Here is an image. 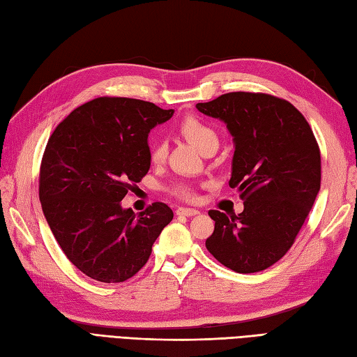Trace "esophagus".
I'll list each match as a JSON object with an SVG mask.
<instances>
[{
	"instance_id": "1",
	"label": "esophagus",
	"mask_w": 357,
	"mask_h": 357,
	"mask_svg": "<svg viewBox=\"0 0 357 357\" xmlns=\"http://www.w3.org/2000/svg\"><path fill=\"white\" fill-rule=\"evenodd\" d=\"M176 213H177V215L194 217V215H197V213H199V211H197V209H189V208H178V209L176 211Z\"/></svg>"
}]
</instances>
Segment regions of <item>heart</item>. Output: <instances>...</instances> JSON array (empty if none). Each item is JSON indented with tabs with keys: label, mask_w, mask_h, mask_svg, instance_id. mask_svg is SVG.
Masks as SVG:
<instances>
[{
	"label": "heart",
	"mask_w": 357,
	"mask_h": 357,
	"mask_svg": "<svg viewBox=\"0 0 357 357\" xmlns=\"http://www.w3.org/2000/svg\"><path fill=\"white\" fill-rule=\"evenodd\" d=\"M178 130L186 139L191 140L202 153L208 151V149H217L220 144V136L217 130L197 116H186L181 119L178 123ZM166 154H168V145H166V142L160 137L153 139L151 144H149V158H151V162L155 165L162 163ZM171 192L178 197L180 200L185 202H194L197 199L194 186L186 183V181L174 183L171 188Z\"/></svg>",
	"instance_id": "heart-1"
}]
</instances>
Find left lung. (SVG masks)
<instances>
[{
	"instance_id": "8db88e82",
	"label": "left lung",
	"mask_w": 357,
	"mask_h": 357,
	"mask_svg": "<svg viewBox=\"0 0 357 357\" xmlns=\"http://www.w3.org/2000/svg\"><path fill=\"white\" fill-rule=\"evenodd\" d=\"M197 109L221 119L234 136L229 186L244 202L238 215L209 211L215 227L206 248L234 272L266 271L295 243L319 192L318 142L305 117L272 94L226 93Z\"/></svg>"
}]
</instances>
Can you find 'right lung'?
Wrapping results in <instances>:
<instances>
[{"label":"right lung","mask_w":357,"mask_h":357,"mask_svg":"<svg viewBox=\"0 0 357 357\" xmlns=\"http://www.w3.org/2000/svg\"><path fill=\"white\" fill-rule=\"evenodd\" d=\"M153 102L102 96L53 131L39 168V200L62 252L100 282H123L151 255L174 213L155 202L136 217L123 197L151 165L148 132L172 116Z\"/></svg>","instance_id":"obj_1"}]
</instances>
